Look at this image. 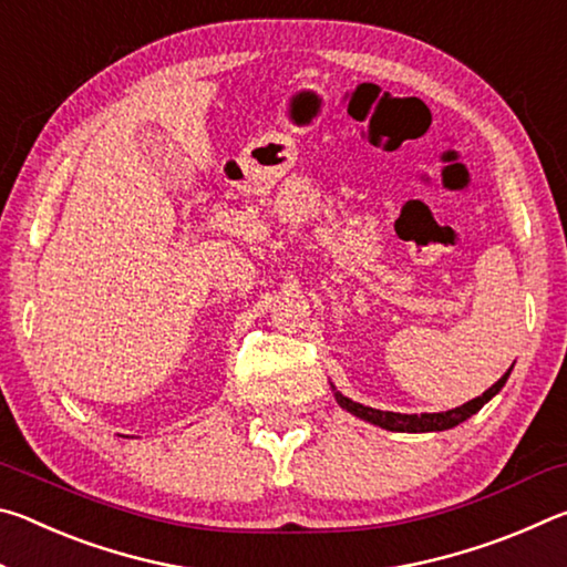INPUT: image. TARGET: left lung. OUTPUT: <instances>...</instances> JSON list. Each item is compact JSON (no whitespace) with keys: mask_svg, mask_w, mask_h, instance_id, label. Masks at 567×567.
<instances>
[{"mask_svg":"<svg viewBox=\"0 0 567 567\" xmlns=\"http://www.w3.org/2000/svg\"><path fill=\"white\" fill-rule=\"evenodd\" d=\"M507 375H511V372H505V375L497 380L491 390H485L480 398L470 400V402H465V405H460L455 410H447V412H422V415H402V412H385V410L360 405V402H352L350 398L340 395V392H334V400L340 402V408L352 412V415L368 420V422H372V425L392 430V433H437V430H450V427L460 425L463 420H467L470 415H475V412L483 408L487 400L495 398L497 392L503 390Z\"/></svg>","mask_w":567,"mask_h":567,"instance_id":"left-lung-1","label":"left lung"}]
</instances>
